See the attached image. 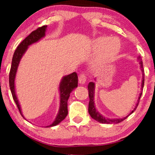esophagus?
Wrapping results in <instances>:
<instances>
[{"instance_id": "esophagus-1", "label": "esophagus", "mask_w": 155, "mask_h": 155, "mask_svg": "<svg viewBox=\"0 0 155 155\" xmlns=\"http://www.w3.org/2000/svg\"><path fill=\"white\" fill-rule=\"evenodd\" d=\"M86 80H87V76L84 74H80L79 76V82L80 84H83L86 82Z\"/></svg>"}]
</instances>
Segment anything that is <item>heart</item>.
<instances>
[{
  "label": "heart",
  "instance_id": "b5f03b06",
  "mask_svg": "<svg viewBox=\"0 0 155 155\" xmlns=\"http://www.w3.org/2000/svg\"><path fill=\"white\" fill-rule=\"evenodd\" d=\"M121 49L120 40L117 38L105 36L98 37L93 41L92 50L98 51L92 62V67L95 70H101L114 62Z\"/></svg>",
  "mask_w": 155,
  "mask_h": 155
}]
</instances>
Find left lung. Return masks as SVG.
<instances>
[{
	"mask_svg": "<svg viewBox=\"0 0 155 155\" xmlns=\"http://www.w3.org/2000/svg\"><path fill=\"white\" fill-rule=\"evenodd\" d=\"M138 60H139V63L140 65V68H141V71H142V83H141V92L140 93L139 97H138V100L137 101V104L135 106L134 109L131 111L130 114H132L134 112L135 110L136 109L137 106H138V103H139L140 98L141 97L142 95V91H143V84H144V70H143V62H142L141 58H140V56H138ZM88 92H89V97H90V102H89V107H88V111L90 115L91 116L92 118H93L94 120H95L96 121H97L100 123H104V124H117L120 123V122H122V121L125 120L129 115H127V117H124L122 119H108V118H105L104 116L101 114L98 111L96 110L95 106V101H94V96H95V83L91 82L89 83L88 84Z\"/></svg>",
	"mask_w": 155,
	"mask_h": 155,
	"instance_id": "obj_1",
	"label": "left lung"
}]
</instances>
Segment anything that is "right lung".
I'll list each match as a JSON object with an SVG mask.
<instances>
[{"label":"right lung","mask_w":155,"mask_h":155,"mask_svg":"<svg viewBox=\"0 0 155 155\" xmlns=\"http://www.w3.org/2000/svg\"><path fill=\"white\" fill-rule=\"evenodd\" d=\"M47 25H44L40 28H37L35 31H33L28 36H27L24 40L19 44L17 47L16 50L14 53L13 58H12V66H11L9 72V87L11 92H12V97L15 101L17 108H18L21 115L23 117L22 111H21L20 105L19 104V101L17 100V95L15 92V81L16 74L17 71V68H18L19 63L20 62L21 58L25 54L28 46L31 45L32 44H34L35 42L38 41L41 38H44L45 36V32L47 30ZM78 87V76L76 72L72 73L68 76H65L62 79L60 83L59 90H60V108L59 112L57 115L55 120L53 122L52 124L50 125L47 126V127H53L57 125L61 122L68 115V100L70 97L71 92L73 91L74 89Z\"/></svg>","instance_id":"obj_1"}]
</instances>
